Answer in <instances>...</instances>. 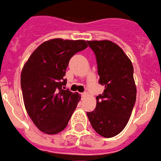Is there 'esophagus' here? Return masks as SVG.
Segmentation results:
<instances>
[{"label": "esophagus", "mask_w": 161, "mask_h": 161, "mask_svg": "<svg viewBox=\"0 0 161 161\" xmlns=\"http://www.w3.org/2000/svg\"><path fill=\"white\" fill-rule=\"evenodd\" d=\"M81 95H82V96H86V92H84V93H81Z\"/></svg>", "instance_id": "1"}]
</instances>
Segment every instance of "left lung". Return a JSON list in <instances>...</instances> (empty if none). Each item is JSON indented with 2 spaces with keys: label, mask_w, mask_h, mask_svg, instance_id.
<instances>
[{
  "label": "left lung",
  "mask_w": 161,
  "mask_h": 161,
  "mask_svg": "<svg viewBox=\"0 0 161 161\" xmlns=\"http://www.w3.org/2000/svg\"><path fill=\"white\" fill-rule=\"evenodd\" d=\"M87 43L96 57L99 83L105 89L96 97L95 109L86 114L97 133L114 137L126 126L136 101L133 64L114 42L105 40Z\"/></svg>",
  "instance_id": "left-lung-1"
}]
</instances>
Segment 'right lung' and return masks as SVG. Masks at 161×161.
Returning <instances> with one entry per match:
<instances>
[{
    "label": "right lung",
    "instance_id": "add662e5",
    "mask_svg": "<svg viewBox=\"0 0 161 161\" xmlns=\"http://www.w3.org/2000/svg\"><path fill=\"white\" fill-rule=\"evenodd\" d=\"M87 47L83 40L52 39L29 56L20 75V86L28 114L39 130L56 134L68 126L80 100L78 93L65 89L69 60Z\"/></svg>",
    "mask_w": 161,
    "mask_h": 161
}]
</instances>
